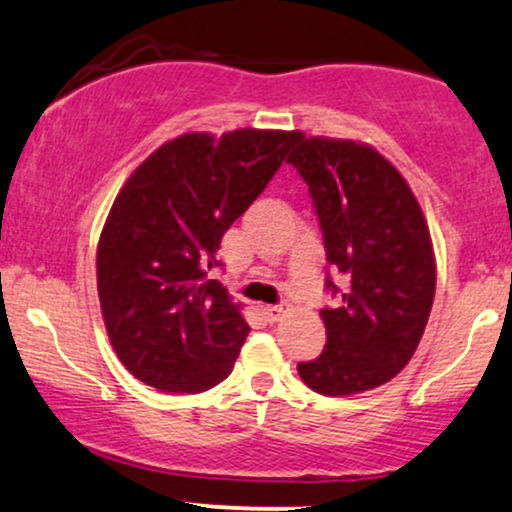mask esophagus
Segmentation results:
<instances>
[{"label": "esophagus", "mask_w": 512, "mask_h": 512, "mask_svg": "<svg viewBox=\"0 0 512 512\" xmlns=\"http://www.w3.org/2000/svg\"><path fill=\"white\" fill-rule=\"evenodd\" d=\"M288 305L279 303V305H264V315H267L269 322H279V319L286 315Z\"/></svg>", "instance_id": "34e87169"}]
</instances>
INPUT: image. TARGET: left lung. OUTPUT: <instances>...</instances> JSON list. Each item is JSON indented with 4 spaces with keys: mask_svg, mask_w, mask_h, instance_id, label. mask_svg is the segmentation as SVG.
I'll return each mask as SVG.
<instances>
[{
    "mask_svg": "<svg viewBox=\"0 0 512 512\" xmlns=\"http://www.w3.org/2000/svg\"><path fill=\"white\" fill-rule=\"evenodd\" d=\"M286 159L310 186L326 262L343 274L341 303L324 307L326 346L300 362L322 396H353L391 381L415 355L432 312L436 262L420 202L400 171L355 140L305 138Z\"/></svg>",
    "mask_w": 512,
    "mask_h": 512,
    "instance_id": "8db88e82",
    "label": "left lung"
}]
</instances>
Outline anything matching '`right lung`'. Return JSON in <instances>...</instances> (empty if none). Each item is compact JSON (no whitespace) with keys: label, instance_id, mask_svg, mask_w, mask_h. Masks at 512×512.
I'll use <instances>...</instances> for the list:
<instances>
[{"label":"right lung","instance_id":"obj_1","mask_svg":"<svg viewBox=\"0 0 512 512\" xmlns=\"http://www.w3.org/2000/svg\"><path fill=\"white\" fill-rule=\"evenodd\" d=\"M298 131L183 133L116 195L97 245L109 341L135 379L200 393L231 374L250 326L209 269L224 233L298 143Z\"/></svg>","mask_w":512,"mask_h":512}]
</instances>
